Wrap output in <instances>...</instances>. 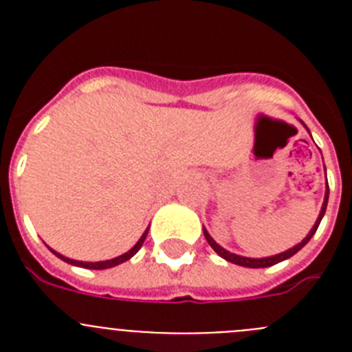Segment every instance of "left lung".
Returning a JSON list of instances; mask_svg holds the SVG:
<instances>
[{
  "instance_id": "obj_1",
  "label": "left lung",
  "mask_w": 352,
  "mask_h": 352,
  "mask_svg": "<svg viewBox=\"0 0 352 352\" xmlns=\"http://www.w3.org/2000/svg\"><path fill=\"white\" fill-rule=\"evenodd\" d=\"M300 123L305 126V129H307V125H305L303 121L300 120ZM307 130H309V129H307ZM309 133H310V130H309ZM328 197H329V188H328V182H326L324 203H322L321 211H319V217H317L316 223H314V227L309 231V234L305 236V238L301 239V241L298 245H294V247L289 248V250L280 252V254H275V256L259 257V259H254V257H243V256H238V254H232V252H229V250H226V248H223V247H220V245L217 243V241H214L213 238H211L210 232H208L206 229H204V227H203L204 238H206V241H208V243H210V247L213 248V250L217 252V254H219L220 257H222V259L229 261V263L238 264V266H243V268H268V266H273V264H278V263H282V261H285V259H289V257H292V256H294V254H296V252H300L301 248L305 247V245L309 243L310 238H312V236L316 234L317 227H319V223H321L322 217H324L326 206H328Z\"/></svg>"
}]
</instances>
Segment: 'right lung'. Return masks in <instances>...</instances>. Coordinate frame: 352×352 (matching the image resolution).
Masks as SVG:
<instances>
[{
	"label": "right lung",
	"mask_w": 352,
	"mask_h": 352,
	"mask_svg": "<svg viewBox=\"0 0 352 352\" xmlns=\"http://www.w3.org/2000/svg\"><path fill=\"white\" fill-rule=\"evenodd\" d=\"M148 231H149V227H148V229H146L144 232H142V236H141V238H139L138 243L133 245V247L130 248L129 252H125V254H121V256L114 257V259L98 261V263H84V261H74V259H70V257L61 256L60 252L52 250V248H49V250H51L56 257H60L61 261H65V263H68V264H74V266H80V268H86V270H107V268H114V266H118V264H121V263H125V261L132 259V257L135 256V254H138V252H139V248L142 247V243H144L146 236H148Z\"/></svg>",
	"instance_id": "1"
}]
</instances>
